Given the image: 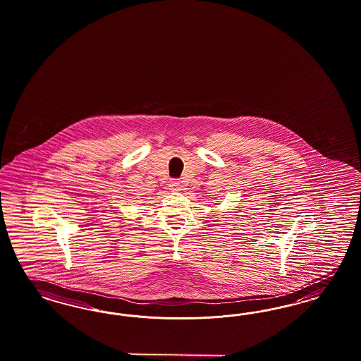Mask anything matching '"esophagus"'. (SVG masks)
<instances>
[{
  "label": "esophagus",
  "instance_id": "esophagus-1",
  "mask_svg": "<svg viewBox=\"0 0 361 361\" xmlns=\"http://www.w3.org/2000/svg\"><path fill=\"white\" fill-rule=\"evenodd\" d=\"M170 190H173V191H179L180 188H182V185H180V182L179 180H176V179H173V180H170Z\"/></svg>",
  "mask_w": 361,
  "mask_h": 361
}]
</instances>
